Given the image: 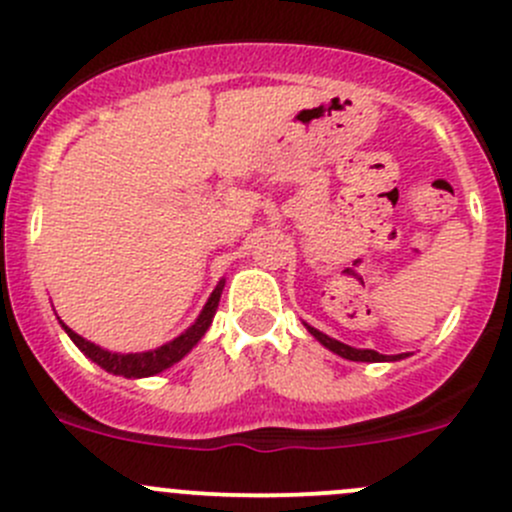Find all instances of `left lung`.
Listing matches in <instances>:
<instances>
[{"label":"left lung","instance_id":"8db88e82","mask_svg":"<svg viewBox=\"0 0 512 512\" xmlns=\"http://www.w3.org/2000/svg\"><path fill=\"white\" fill-rule=\"evenodd\" d=\"M304 327L309 329V334H312V337L317 339L319 344H324L329 352L344 356V359H352V361H399V359H404V356H406V354L386 356V354L374 352V349H354V347H349V344H342V342H337V339L327 337V334L319 332V329H314V327H309V324H304Z\"/></svg>","mask_w":512,"mask_h":512}]
</instances>
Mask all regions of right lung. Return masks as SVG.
Instances as JSON below:
<instances>
[{
    "label": "right lung",
    "mask_w": 512,
    "mask_h": 512,
    "mask_svg": "<svg viewBox=\"0 0 512 512\" xmlns=\"http://www.w3.org/2000/svg\"><path fill=\"white\" fill-rule=\"evenodd\" d=\"M223 287H225V280H220L218 287H215L213 294H210L208 302H205L203 312L198 314V319H195V322L190 324V327L185 329L180 337H175L173 342L163 344V347L151 349V352H141V354L108 352V349L96 347V344L89 342V339L79 337V334H76L74 329L66 327L61 319H59V324L64 327V332L69 334L71 342H74L81 352L89 356L91 361H96L101 369L111 371V374H116V376H126V379H143V376L160 374L163 369L173 366L175 361L183 359V356L188 354L190 349L200 342V339H203V334L208 332V327L213 324L215 312H218V302H220V294H223Z\"/></svg>",
    "instance_id": "right-lung-1"
}]
</instances>
